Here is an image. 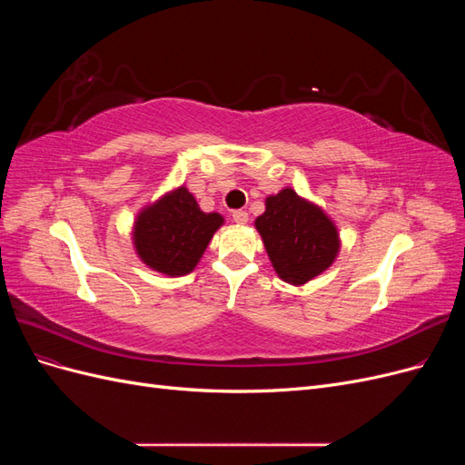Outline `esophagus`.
Returning a JSON list of instances; mask_svg holds the SVG:
<instances>
[{
	"instance_id": "34e87169",
	"label": "esophagus",
	"mask_w": 465,
	"mask_h": 465,
	"mask_svg": "<svg viewBox=\"0 0 465 465\" xmlns=\"http://www.w3.org/2000/svg\"><path fill=\"white\" fill-rule=\"evenodd\" d=\"M232 221H234L236 224H246V223H248V213H246V211H234V213H232Z\"/></svg>"
}]
</instances>
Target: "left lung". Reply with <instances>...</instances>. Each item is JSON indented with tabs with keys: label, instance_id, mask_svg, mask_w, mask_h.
Returning a JSON list of instances; mask_svg holds the SVG:
<instances>
[{
	"label": "left lung",
	"instance_id": "left-lung-1",
	"mask_svg": "<svg viewBox=\"0 0 465 465\" xmlns=\"http://www.w3.org/2000/svg\"><path fill=\"white\" fill-rule=\"evenodd\" d=\"M254 227L277 277L294 287L330 270L341 250L331 217L289 186L267 195L265 211L256 217Z\"/></svg>",
	"mask_w": 465,
	"mask_h": 465
}]
</instances>
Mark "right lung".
<instances>
[{
    "label": "right lung",
    "instance_id": "right-lung-1",
    "mask_svg": "<svg viewBox=\"0 0 465 465\" xmlns=\"http://www.w3.org/2000/svg\"><path fill=\"white\" fill-rule=\"evenodd\" d=\"M223 224L221 213H205L193 193L182 184L139 209L132 242L137 258L149 270L182 277L195 270Z\"/></svg>",
    "mask_w": 465,
    "mask_h": 465
}]
</instances>
